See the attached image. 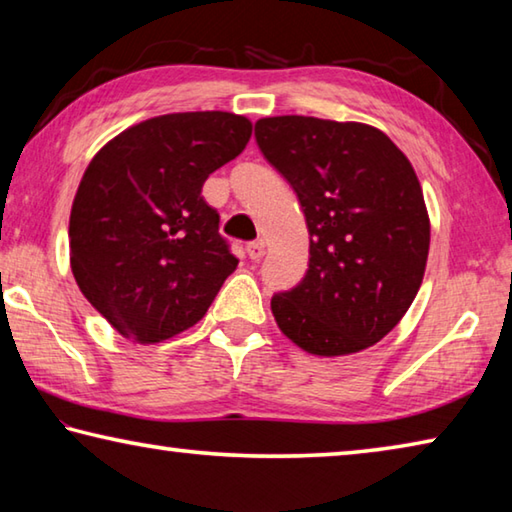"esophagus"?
I'll return each instance as SVG.
<instances>
[{
    "label": "esophagus",
    "mask_w": 512,
    "mask_h": 512,
    "mask_svg": "<svg viewBox=\"0 0 512 512\" xmlns=\"http://www.w3.org/2000/svg\"><path fill=\"white\" fill-rule=\"evenodd\" d=\"M246 250H248V257L253 259V262H257V259H262L266 255V244H264L262 239L250 241V244L246 246Z\"/></svg>",
    "instance_id": "34e87169"
}]
</instances>
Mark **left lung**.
Wrapping results in <instances>:
<instances>
[{"instance_id": "1", "label": "left lung", "mask_w": 512, "mask_h": 512, "mask_svg": "<svg viewBox=\"0 0 512 512\" xmlns=\"http://www.w3.org/2000/svg\"><path fill=\"white\" fill-rule=\"evenodd\" d=\"M255 140L309 230L305 277L271 298L277 327L318 357L370 348L409 311L427 266L429 214L409 158L359 121L266 117Z\"/></svg>"}]
</instances>
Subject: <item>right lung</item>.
I'll return each mask as SVG.
<instances>
[{"label": "right lung", "mask_w": 512, "mask_h": 512, "mask_svg": "<svg viewBox=\"0 0 512 512\" xmlns=\"http://www.w3.org/2000/svg\"><path fill=\"white\" fill-rule=\"evenodd\" d=\"M250 133L232 112H173L119 133L88 164L69 259L83 296L121 336L160 343L185 332L237 268L201 189Z\"/></svg>", "instance_id": "add662e5"}]
</instances>
